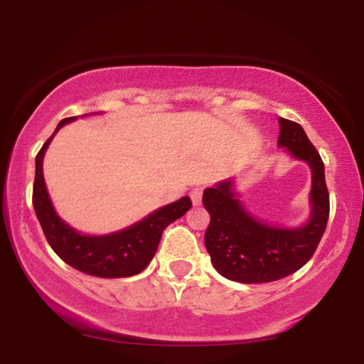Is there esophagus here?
I'll return each mask as SVG.
<instances>
[{"label": "esophagus", "instance_id": "esophagus-1", "mask_svg": "<svg viewBox=\"0 0 364 364\" xmlns=\"http://www.w3.org/2000/svg\"><path fill=\"white\" fill-rule=\"evenodd\" d=\"M202 193H203L202 186H196L190 191V198L191 202H193V205H200V203H202Z\"/></svg>", "mask_w": 364, "mask_h": 364}]
</instances>
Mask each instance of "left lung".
I'll return each mask as SVG.
<instances>
[{"label":"left lung","instance_id":"left-lung-1","mask_svg":"<svg viewBox=\"0 0 364 364\" xmlns=\"http://www.w3.org/2000/svg\"><path fill=\"white\" fill-rule=\"evenodd\" d=\"M277 145L311 169V214L301 228L287 229L255 219L232 190V181L217 183L203 191L210 214L205 248L215 270L229 281L243 284L272 282L299 270L315 253L328 220V190L318 150L308 140L301 124L279 119Z\"/></svg>","mask_w":364,"mask_h":364}]
</instances>
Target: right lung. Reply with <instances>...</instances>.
Returning <instances> with one entry per match:
<instances>
[{
    "mask_svg": "<svg viewBox=\"0 0 364 364\" xmlns=\"http://www.w3.org/2000/svg\"><path fill=\"white\" fill-rule=\"evenodd\" d=\"M73 119H77V116L61 119L36 157V179L32 191L36 215L54 253L73 269L104 279L132 277L149 265L157 252L164 229L190 210L191 200L190 196H183L178 202L157 208L140 223L111 235L89 236L75 231L54 210L43 174V159L53 136L63 124Z\"/></svg>",
    "mask_w": 364,
    "mask_h": 364,
    "instance_id": "obj_1",
    "label": "right lung"
}]
</instances>
